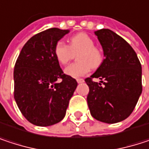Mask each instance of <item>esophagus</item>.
Instances as JSON below:
<instances>
[{
    "instance_id": "1",
    "label": "esophagus",
    "mask_w": 149,
    "mask_h": 149,
    "mask_svg": "<svg viewBox=\"0 0 149 149\" xmlns=\"http://www.w3.org/2000/svg\"><path fill=\"white\" fill-rule=\"evenodd\" d=\"M77 82L78 84H82V83L84 82V80L83 78H77Z\"/></svg>"
}]
</instances>
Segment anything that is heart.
Returning a JSON list of instances; mask_svg holds the SVG:
<instances>
[{
	"instance_id": "b5f03b06",
	"label": "heart",
	"mask_w": 149,
	"mask_h": 149,
	"mask_svg": "<svg viewBox=\"0 0 149 149\" xmlns=\"http://www.w3.org/2000/svg\"><path fill=\"white\" fill-rule=\"evenodd\" d=\"M95 45L93 39L87 33H79L69 39V45L58 41L54 46V55L58 62L63 65H67L77 55V62L68 65L65 69V74L79 77L85 76L91 68H97L103 61V53Z\"/></svg>"
}]
</instances>
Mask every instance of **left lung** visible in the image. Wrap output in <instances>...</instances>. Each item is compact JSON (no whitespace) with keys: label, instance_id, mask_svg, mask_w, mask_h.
Listing matches in <instances>:
<instances>
[{"label":"left lung","instance_id":"1","mask_svg":"<svg viewBox=\"0 0 149 149\" xmlns=\"http://www.w3.org/2000/svg\"><path fill=\"white\" fill-rule=\"evenodd\" d=\"M95 34L105 58L95 73L85 78L90 89L88 106L97 121L119 123L130 116L141 94V65L134 49L121 36L104 28Z\"/></svg>","mask_w":149,"mask_h":149}]
</instances>
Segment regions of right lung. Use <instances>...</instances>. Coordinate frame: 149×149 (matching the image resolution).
<instances>
[{
    "label": "right lung",
    "instance_id": "1",
    "mask_svg": "<svg viewBox=\"0 0 149 149\" xmlns=\"http://www.w3.org/2000/svg\"><path fill=\"white\" fill-rule=\"evenodd\" d=\"M68 33L54 27L35 34L22 47L16 60L15 102L34 125L45 127L59 123L77 86L76 79L63 72L54 55L56 43Z\"/></svg>",
    "mask_w": 149,
    "mask_h": 149
}]
</instances>
